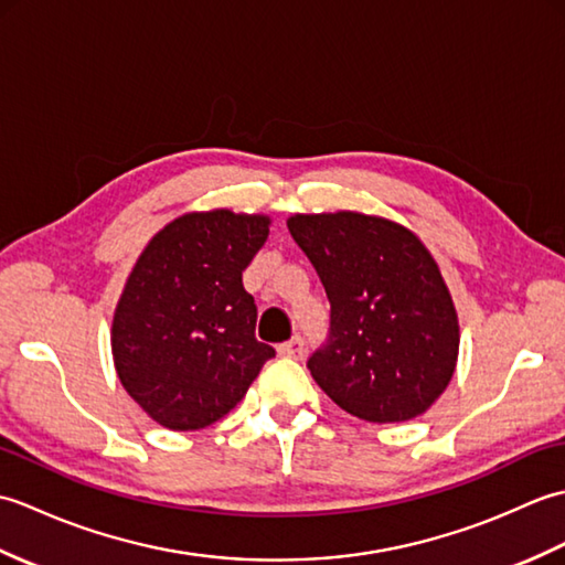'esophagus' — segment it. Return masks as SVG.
Instances as JSON below:
<instances>
[{
	"label": "esophagus",
	"instance_id": "esophagus-1",
	"mask_svg": "<svg viewBox=\"0 0 565 565\" xmlns=\"http://www.w3.org/2000/svg\"><path fill=\"white\" fill-rule=\"evenodd\" d=\"M306 352V340L301 338V334H296V338H291L289 342L279 344V354L281 356H291V359H301Z\"/></svg>",
	"mask_w": 565,
	"mask_h": 565
}]
</instances>
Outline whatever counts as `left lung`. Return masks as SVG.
Returning <instances> with one entry per match:
<instances>
[{
  "mask_svg": "<svg viewBox=\"0 0 565 565\" xmlns=\"http://www.w3.org/2000/svg\"><path fill=\"white\" fill-rule=\"evenodd\" d=\"M289 233L330 301L308 356L318 386L366 423L423 415L449 386L459 320L427 247L403 225L352 211L294 215Z\"/></svg>",
  "mask_w": 565,
  "mask_h": 565,
  "instance_id": "1",
  "label": "left lung"
}]
</instances>
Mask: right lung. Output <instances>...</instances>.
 <instances>
[{
    "label": "right lung",
    "mask_w": 565,
    "mask_h": 565,
    "mask_svg": "<svg viewBox=\"0 0 565 565\" xmlns=\"http://www.w3.org/2000/svg\"><path fill=\"white\" fill-rule=\"evenodd\" d=\"M269 235L264 215L189 213L142 249L118 301L114 364L142 411L189 431L243 401L274 347L255 338L243 271Z\"/></svg>",
    "instance_id": "1"
}]
</instances>
